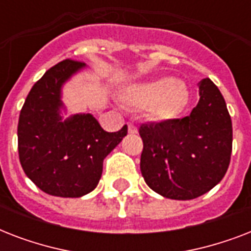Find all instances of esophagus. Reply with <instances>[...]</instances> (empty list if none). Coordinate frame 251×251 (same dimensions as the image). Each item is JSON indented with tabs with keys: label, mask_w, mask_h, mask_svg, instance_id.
<instances>
[{
	"label": "esophagus",
	"mask_w": 251,
	"mask_h": 251,
	"mask_svg": "<svg viewBox=\"0 0 251 251\" xmlns=\"http://www.w3.org/2000/svg\"><path fill=\"white\" fill-rule=\"evenodd\" d=\"M127 129H129V133L130 134H135L138 131L137 126L134 125L133 122H129V124H127Z\"/></svg>",
	"instance_id": "esophagus-1"
}]
</instances>
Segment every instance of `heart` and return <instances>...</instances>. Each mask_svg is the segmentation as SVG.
Segmentation results:
<instances>
[{"mask_svg":"<svg viewBox=\"0 0 251 251\" xmlns=\"http://www.w3.org/2000/svg\"><path fill=\"white\" fill-rule=\"evenodd\" d=\"M126 99L135 106H150V113L155 118L172 120L186 108L189 91L179 80L159 78L130 87Z\"/></svg>","mask_w":251,"mask_h":251,"instance_id":"1","label":"heart"}]
</instances>
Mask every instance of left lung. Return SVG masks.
I'll list each match as a JSON object with an SVG mask.
<instances>
[{"mask_svg": "<svg viewBox=\"0 0 251 251\" xmlns=\"http://www.w3.org/2000/svg\"><path fill=\"white\" fill-rule=\"evenodd\" d=\"M189 116L141 125V172L153 191L169 199L198 198L226 176L232 153V120L222 92L208 78L199 83Z\"/></svg>", "mask_w": 251, "mask_h": 251, "instance_id": "1", "label": "left lung"}]
</instances>
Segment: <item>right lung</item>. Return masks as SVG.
<instances>
[{"label":"right lung","mask_w":251,"mask_h":251,"mask_svg":"<svg viewBox=\"0 0 251 251\" xmlns=\"http://www.w3.org/2000/svg\"><path fill=\"white\" fill-rule=\"evenodd\" d=\"M84 64L72 58L52 66L29 91L18 122V152L23 171L40 190L78 198L98 186L102 163L127 134L102 129L91 114L61 121V86Z\"/></svg>","instance_id":"obj_1"}]
</instances>
